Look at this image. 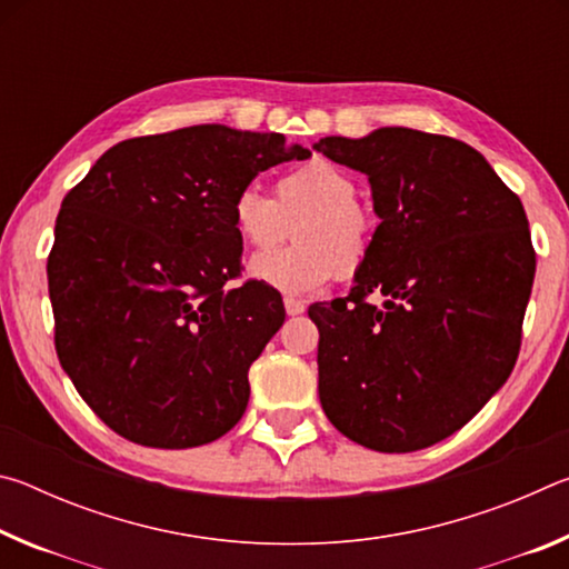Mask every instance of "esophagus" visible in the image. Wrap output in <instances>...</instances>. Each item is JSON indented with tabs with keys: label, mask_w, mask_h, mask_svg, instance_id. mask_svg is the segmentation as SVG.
Instances as JSON below:
<instances>
[{
	"label": "esophagus",
	"mask_w": 569,
	"mask_h": 569,
	"mask_svg": "<svg viewBox=\"0 0 569 569\" xmlns=\"http://www.w3.org/2000/svg\"><path fill=\"white\" fill-rule=\"evenodd\" d=\"M283 306H286V313L288 316H298V313L306 311V303L298 301V298H293V296H286L283 298Z\"/></svg>",
	"instance_id": "34e87169"
}]
</instances>
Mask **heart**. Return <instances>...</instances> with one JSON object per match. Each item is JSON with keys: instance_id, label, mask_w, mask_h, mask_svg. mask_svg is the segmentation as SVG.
<instances>
[{"instance_id": "1", "label": "heart", "mask_w": 569, "mask_h": 569, "mask_svg": "<svg viewBox=\"0 0 569 569\" xmlns=\"http://www.w3.org/2000/svg\"><path fill=\"white\" fill-rule=\"evenodd\" d=\"M359 186L329 160H311L276 180L273 198L248 186L233 200V228L248 248L268 250L293 236L298 243L250 261V276L283 293H311L333 276L353 278L369 263L379 218Z\"/></svg>"}]
</instances>
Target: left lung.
I'll return each mask as SVG.
<instances>
[{
	"label": "left lung",
	"mask_w": 569,
	"mask_h": 569,
	"mask_svg": "<svg viewBox=\"0 0 569 569\" xmlns=\"http://www.w3.org/2000/svg\"><path fill=\"white\" fill-rule=\"evenodd\" d=\"M313 150L366 172L381 218L351 293L308 308L321 407L356 445L427 449L465 427L515 369L535 281L522 200L447 134L381 128L321 138Z\"/></svg>",
	"instance_id": "obj_1"
}]
</instances>
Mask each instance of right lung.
<instances>
[{"label": "right lung", "instance_id": "right-lung-1", "mask_svg": "<svg viewBox=\"0 0 569 569\" xmlns=\"http://www.w3.org/2000/svg\"><path fill=\"white\" fill-rule=\"evenodd\" d=\"M281 132L192 124L110 148L67 192L47 258L54 349L88 407L142 447L216 441L243 417L248 369L286 319L240 276L233 200L306 160Z\"/></svg>", "mask_w": 569, "mask_h": 569}]
</instances>
